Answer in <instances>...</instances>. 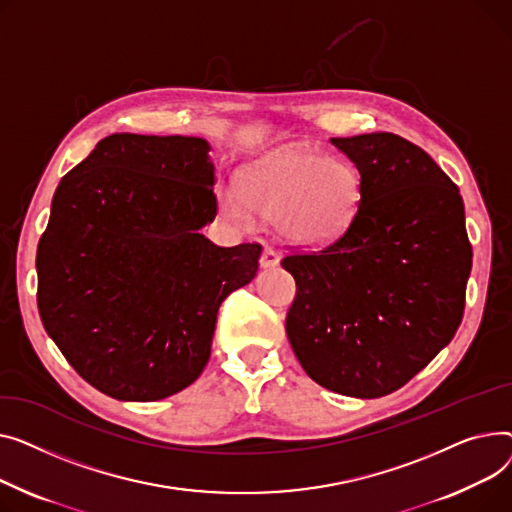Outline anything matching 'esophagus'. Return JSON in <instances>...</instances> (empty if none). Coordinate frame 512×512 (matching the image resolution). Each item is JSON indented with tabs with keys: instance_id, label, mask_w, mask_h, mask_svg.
<instances>
[{
	"instance_id": "34e87169",
	"label": "esophagus",
	"mask_w": 512,
	"mask_h": 512,
	"mask_svg": "<svg viewBox=\"0 0 512 512\" xmlns=\"http://www.w3.org/2000/svg\"><path fill=\"white\" fill-rule=\"evenodd\" d=\"M279 252L275 250V248H270V246H264V250H262V256H260V266L262 268H275L277 264H279Z\"/></svg>"
}]
</instances>
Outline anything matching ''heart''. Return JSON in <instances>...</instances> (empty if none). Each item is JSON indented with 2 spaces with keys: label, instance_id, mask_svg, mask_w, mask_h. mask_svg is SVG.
Masks as SVG:
<instances>
[{
  "label": "heart",
  "instance_id": "heart-1",
  "mask_svg": "<svg viewBox=\"0 0 512 512\" xmlns=\"http://www.w3.org/2000/svg\"><path fill=\"white\" fill-rule=\"evenodd\" d=\"M359 194L362 182L353 163L289 146L254 163L244 190H221V206L239 223H252L256 213L277 219L287 242L320 248L351 225Z\"/></svg>",
  "mask_w": 512,
  "mask_h": 512
}]
</instances>
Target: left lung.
Here are the masks:
<instances>
[{"instance_id":"left-lung-1","label":"left lung","mask_w":512,"mask_h":512,"mask_svg":"<svg viewBox=\"0 0 512 512\" xmlns=\"http://www.w3.org/2000/svg\"><path fill=\"white\" fill-rule=\"evenodd\" d=\"M330 142L355 163L362 194L337 239L281 258L297 287L285 330L314 382L378 399L422 372L463 320L465 206L426 150L397 134Z\"/></svg>"}]
</instances>
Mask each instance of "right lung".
Here are the masks:
<instances>
[{
  "label": "right lung",
  "instance_id": "obj_1",
  "mask_svg": "<svg viewBox=\"0 0 512 512\" xmlns=\"http://www.w3.org/2000/svg\"><path fill=\"white\" fill-rule=\"evenodd\" d=\"M210 146L111 134L59 182L37 250V306L68 364L119 401H159L204 370L223 299L260 244L221 248Z\"/></svg>",
  "mask_w": 512,
  "mask_h": 512
}]
</instances>
